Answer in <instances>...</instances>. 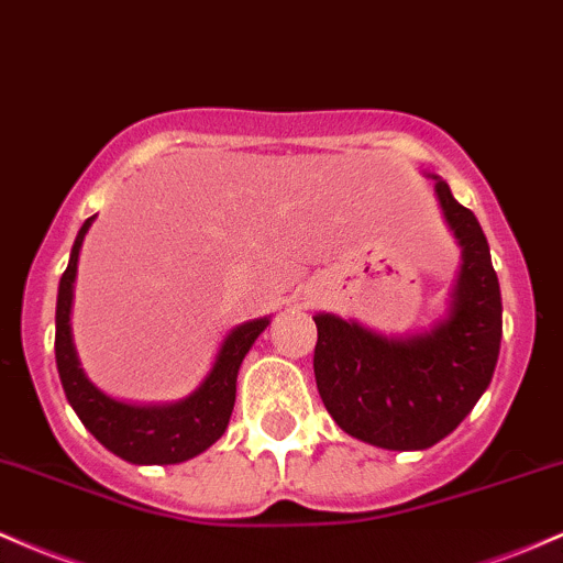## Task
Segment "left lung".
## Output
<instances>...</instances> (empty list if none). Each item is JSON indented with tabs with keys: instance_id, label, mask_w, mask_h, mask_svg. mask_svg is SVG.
<instances>
[{
	"instance_id": "8db88e82",
	"label": "left lung",
	"mask_w": 563,
	"mask_h": 563,
	"mask_svg": "<svg viewBox=\"0 0 563 563\" xmlns=\"http://www.w3.org/2000/svg\"><path fill=\"white\" fill-rule=\"evenodd\" d=\"M462 245L452 312L430 333L385 339L333 314H318L314 382L325 409L352 438L413 452L446 438L489 387L503 339V299L489 243L471 208L435 184Z\"/></svg>"
}]
</instances>
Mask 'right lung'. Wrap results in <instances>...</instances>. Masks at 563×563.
<instances>
[{"mask_svg": "<svg viewBox=\"0 0 563 563\" xmlns=\"http://www.w3.org/2000/svg\"><path fill=\"white\" fill-rule=\"evenodd\" d=\"M92 216L82 224L74 240L69 267L60 275L58 305H55V363H58L60 385L71 409L109 452L135 465H176L206 452L211 443L224 435L234 406V382L245 352L256 342V336L267 329L269 320H251L238 325L221 344L211 374L187 400L173 406H131L103 395L85 379L74 355L69 310L71 286L77 275V256L88 232Z\"/></svg>", "mask_w": 563, "mask_h": 563, "instance_id": "add662e5", "label": "right lung"}]
</instances>
